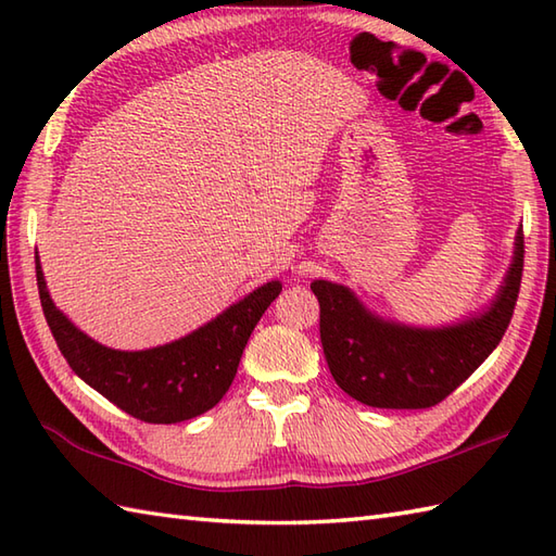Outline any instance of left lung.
I'll use <instances>...</instances> for the list:
<instances>
[{
    "instance_id": "left-lung-1",
    "label": "left lung",
    "mask_w": 556,
    "mask_h": 556,
    "mask_svg": "<svg viewBox=\"0 0 556 556\" xmlns=\"http://www.w3.org/2000/svg\"><path fill=\"white\" fill-rule=\"evenodd\" d=\"M523 229L492 308L464 325L413 329L384 323L346 287L317 279L320 339L329 372L349 396L372 408H430L478 370L500 344L518 301L523 277Z\"/></svg>"
}]
</instances>
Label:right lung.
<instances>
[{
	"instance_id": "add662e5",
	"label": "right lung",
	"mask_w": 556,
	"mask_h": 556,
	"mask_svg": "<svg viewBox=\"0 0 556 556\" xmlns=\"http://www.w3.org/2000/svg\"><path fill=\"white\" fill-rule=\"evenodd\" d=\"M35 275L45 320L71 370L128 416L157 425L191 420L219 404L239 370L248 337L281 291L279 281H269L179 341L148 351H114L83 334L54 308L38 257Z\"/></svg>"
}]
</instances>
